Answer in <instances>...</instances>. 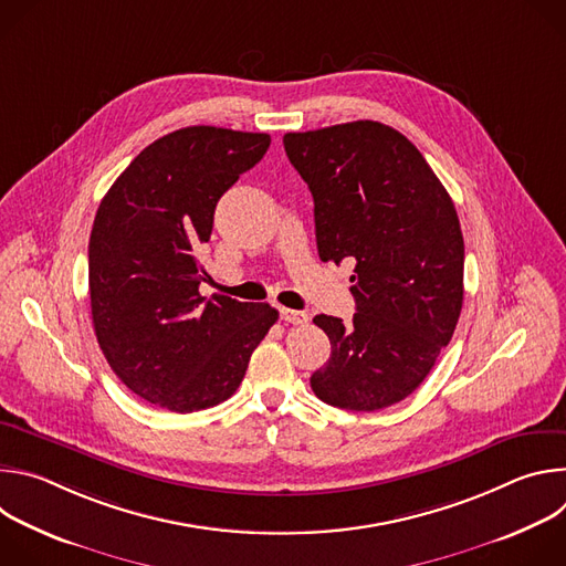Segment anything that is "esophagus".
I'll return each mask as SVG.
<instances>
[{"mask_svg":"<svg viewBox=\"0 0 566 566\" xmlns=\"http://www.w3.org/2000/svg\"><path fill=\"white\" fill-rule=\"evenodd\" d=\"M280 317L284 322H289V325H306L308 322V315L304 311H293V308H284V306H280Z\"/></svg>","mask_w":566,"mask_h":566,"instance_id":"esophagus-1","label":"esophagus"}]
</instances>
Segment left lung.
<instances>
[{"mask_svg":"<svg viewBox=\"0 0 566 566\" xmlns=\"http://www.w3.org/2000/svg\"><path fill=\"white\" fill-rule=\"evenodd\" d=\"M313 195L322 262L354 260L349 325L315 315L332 358L311 376L319 400L376 412L408 398L450 343L463 304V234L448 190L394 127L354 120L284 134Z\"/></svg>","mask_w":566,"mask_h":566,"instance_id":"obj_1","label":"left lung"}]
</instances>
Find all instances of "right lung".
Returning <instances> with one entry per match:
<instances>
[{
  "label": "right lung",
  "mask_w": 566,
  "mask_h": 566,
  "mask_svg": "<svg viewBox=\"0 0 566 566\" xmlns=\"http://www.w3.org/2000/svg\"><path fill=\"white\" fill-rule=\"evenodd\" d=\"M269 134L210 125L147 145L103 197L90 237V300L114 374L156 408L219 406L275 325L269 304L201 297L199 249L221 195L260 164Z\"/></svg>",
  "instance_id": "add662e5"
}]
</instances>
